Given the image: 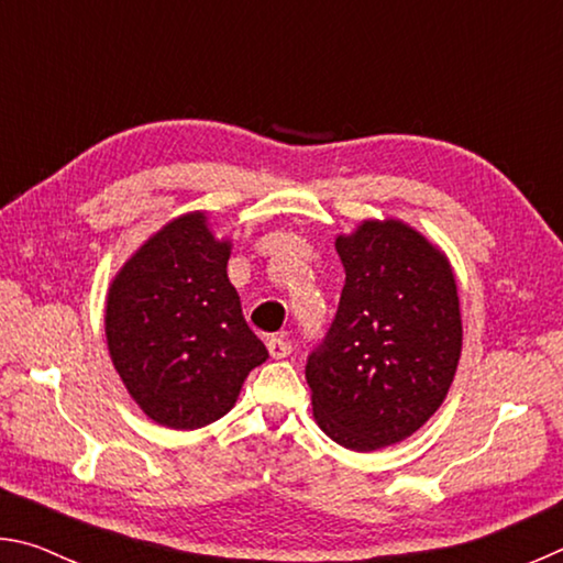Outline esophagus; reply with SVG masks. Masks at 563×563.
<instances>
[{"label": "esophagus", "mask_w": 563, "mask_h": 563, "mask_svg": "<svg viewBox=\"0 0 563 563\" xmlns=\"http://www.w3.org/2000/svg\"><path fill=\"white\" fill-rule=\"evenodd\" d=\"M268 352H271L273 360H283V357L290 355L292 345L285 338H271L268 340Z\"/></svg>", "instance_id": "obj_1"}]
</instances>
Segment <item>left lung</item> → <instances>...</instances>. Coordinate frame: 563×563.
I'll list each match as a JSON object with an SVG mask.
<instances>
[{"instance_id": "8db88e82", "label": "left lung", "mask_w": 563, "mask_h": 563, "mask_svg": "<svg viewBox=\"0 0 563 563\" xmlns=\"http://www.w3.org/2000/svg\"><path fill=\"white\" fill-rule=\"evenodd\" d=\"M335 247L345 288L305 379L320 430L375 452L412 437L446 399L462 355L460 292L442 247L399 218H365Z\"/></svg>"}]
</instances>
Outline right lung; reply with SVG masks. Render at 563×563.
Listing matches in <instances>:
<instances>
[{"mask_svg":"<svg viewBox=\"0 0 563 563\" xmlns=\"http://www.w3.org/2000/svg\"><path fill=\"white\" fill-rule=\"evenodd\" d=\"M231 251L208 211H188L148 235L109 283V357L161 427L198 430L221 419L247 373L268 360L228 280Z\"/></svg>","mask_w":563,"mask_h":563,"instance_id":"add662e5","label":"right lung"}]
</instances>
